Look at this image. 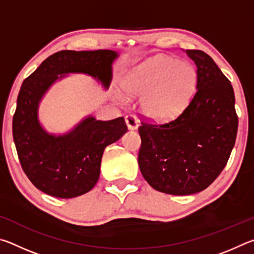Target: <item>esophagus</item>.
Masks as SVG:
<instances>
[{
	"label": "esophagus",
	"mask_w": 254,
	"mask_h": 254,
	"mask_svg": "<svg viewBox=\"0 0 254 254\" xmlns=\"http://www.w3.org/2000/svg\"><path fill=\"white\" fill-rule=\"evenodd\" d=\"M126 123L130 130H135L137 127V124H139V121H137V119L134 117V115L127 114L126 117Z\"/></svg>",
	"instance_id": "1"
}]
</instances>
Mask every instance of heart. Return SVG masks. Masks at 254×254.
<instances>
[{
  "mask_svg": "<svg viewBox=\"0 0 254 254\" xmlns=\"http://www.w3.org/2000/svg\"><path fill=\"white\" fill-rule=\"evenodd\" d=\"M196 85L194 66L160 56L128 72L123 89L128 96H142L141 111L149 119L171 121L187 109Z\"/></svg>",
  "mask_w": 254,
  "mask_h": 254,
  "instance_id": "1",
  "label": "heart"
}]
</instances>
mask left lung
I'll list each match as a JSON object with an SVG mask.
<instances>
[{
  "label": "left lung",
  "instance_id": "left-lung-1",
  "mask_svg": "<svg viewBox=\"0 0 254 254\" xmlns=\"http://www.w3.org/2000/svg\"><path fill=\"white\" fill-rule=\"evenodd\" d=\"M185 53L197 67L196 89L187 109L169 122L142 121L139 127L141 174L152 188L170 195L195 194L218 177L239 126L231 81L204 51Z\"/></svg>",
  "mask_w": 254,
  "mask_h": 254
}]
</instances>
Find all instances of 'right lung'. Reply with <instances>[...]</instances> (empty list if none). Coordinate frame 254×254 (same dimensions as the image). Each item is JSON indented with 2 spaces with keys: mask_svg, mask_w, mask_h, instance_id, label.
Returning <instances> with one entry per match:
<instances>
[{
  "mask_svg": "<svg viewBox=\"0 0 254 254\" xmlns=\"http://www.w3.org/2000/svg\"><path fill=\"white\" fill-rule=\"evenodd\" d=\"M117 57L113 50H62L49 56L23 80L12 133L21 167L39 190L58 198L86 194L100 177L104 149L127 131L123 118L98 121L88 117L71 132L55 136L48 134L38 121L39 102L58 75L84 72L107 88L112 63Z\"/></svg>",
  "mask_w": 254,
  "mask_h": 254,
  "instance_id": "right-lung-1",
  "label": "right lung"
}]
</instances>
